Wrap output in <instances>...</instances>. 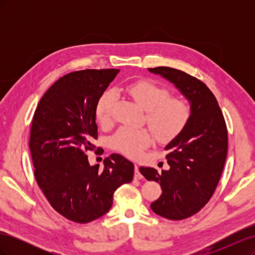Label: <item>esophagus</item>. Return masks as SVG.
<instances>
[{"mask_svg":"<svg viewBox=\"0 0 255 255\" xmlns=\"http://www.w3.org/2000/svg\"><path fill=\"white\" fill-rule=\"evenodd\" d=\"M135 179H137V180H141L142 179V175L139 172V168H138V166L136 164H135Z\"/></svg>","mask_w":255,"mask_h":255,"instance_id":"1","label":"esophagus"}]
</instances>
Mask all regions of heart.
<instances>
[{
	"instance_id": "1",
	"label": "heart",
	"mask_w": 255,
	"mask_h": 255,
	"mask_svg": "<svg viewBox=\"0 0 255 255\" xmlns=\"http://www.w3.org/2000/svg\"><path fill=\"white\" fill-rule=\"evenodd\" d=\"M145 112V120L160 142H168L179 136L190 118L189 105L177 98H170L169 91L155 84L138 81L121 88ZM115 95L106 91L97 104L96 115L100 123L105 125L112 118ZM153 141V135L146 128L121 127L111 138L112 148L128 157H138L142 150Z\"/></svg>"
}]
</instances>
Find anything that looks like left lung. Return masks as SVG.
Listing matches in <instances>:
<instances>
[{"mask_svg":"<svg viewBox=\"0 0 255 255\" xmlns=\"http://www.w3.org/2000/svg\"><path fill=\"white\" fill-rule=\"evenodd\" d=\"M149 71L172 83L188 100L190 118L183 132L165 146L170 168L158 172L140 167L139 171L163 190L151 203V210L170 220L186 219L210 201L217 187L228 153L226 121L217 100L203 82L169 67Z\"/></svg>","mask_w":255,"mask_h":255,"instance_id":"1","label":"left lung"}]
</instances>
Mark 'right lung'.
Listing matches in <instances>:
<instances>
[{"mask_svg":"<svg viewBox=\"0 0 255 255\" xmlns=\"http://www.w3.org/2000/svg\"><path fill=\"white\" fill-rule=\"evenodd\" d=\"M119 69L68 73L45 92L35 111L29 150L35 179L52 207L65 218L87 223L105 215L114 192L134 176V164L120 154L90 166L85 152L98 138L96 110Z\"/></svg>","mask_w":255,"mask_h":255,"instance_id":"1","label":"right lung"}]
</instances>
